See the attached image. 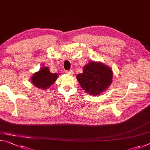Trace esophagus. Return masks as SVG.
<instances>
[{
	"instance_id": "1",
	"label": "esophagus",
	"mask_w": 150,
	"mask_h": 150,
	"mask_svg": "<svg viewBox=\"0 0 150 150\" xmlns=\"http://www.w3.org/2000/svg\"><path fill=\"white\" fill-rule=\"evenodd\" d=\"M67 74H70V75H72V74H73V71L72 70H67Z\"/></svg>"
}]
</instances>
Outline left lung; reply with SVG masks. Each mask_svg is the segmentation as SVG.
Masks as SVG:
<instances>
[{
  "mask_svg": "<svg viewBox=\"0 0 150 150\" xmlns=\"http://www.w3.org/2000/svg\"><path fill=\"white\" fill-rule=\"evenodd\" d=\"M113 72L111 67L101 62L90 61L78 74L76 79L86 93L97 96L104 92L111 86Z\"/></svg>",
  "mask_w": 150,
  "mask_h": 150,
  "instance_id": "1",
  "label": "left lung"
}]
</instances>
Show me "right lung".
<instances>
[{"label": "right lung", "instance_id": "add662e5", "mask_svg": "<svg viewBox=\"0 0 150 150\" xmlns=\"http://www.w3.org/2000/svg\"><path fill=\"white\" fill-rule=\"evenodd\" d=\"M59 74L50 72L47 67H42L38 72L33 73L31 82L35 87L46 90L55 82Z\"/></svg>", "mask_w": 150, "mask_h": 150}]
</instances>
